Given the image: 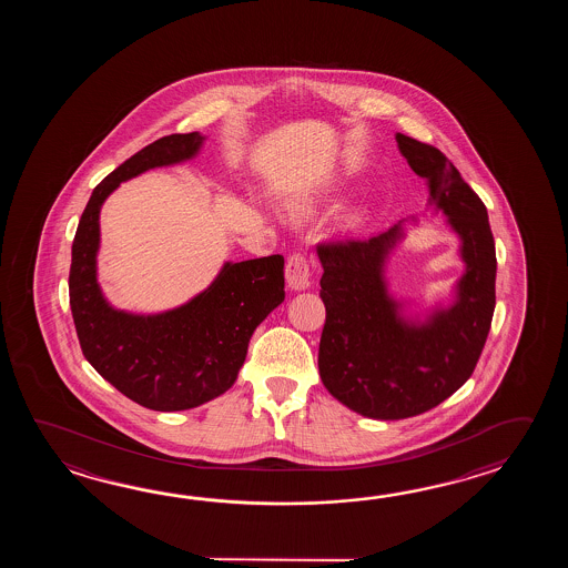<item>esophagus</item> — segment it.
Segmentation results:
<instances>
[{"mask_svg": "<svg viewBox=\"0 0 568 568\" xmlns=\"http://www.w3.org/2000/svg\"><path fill=\"white\" fill-rule=\"evenodd\" d=\"M286 284L290 290H306L311 286V267L306 257L301 254H294L286 264Z\"/></svg>", "mask_w": 568, "mask_h": 568, "instance_id": "esophagus-1", "label": "esophagus"}]
</instances>
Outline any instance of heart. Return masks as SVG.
<instances>
[{"label": "heart", "mask_w": 568, "mask_h": 568, "mask_svg": "<svg viewBox=\"0 0 568 568\" xmlns=\"http://www.w3.org/2000/svg\"><path fill=\"white\" fill-rule=\"evenodd\" d=\"M338 203L341 201V194L338 193H328L326 196H313V199H304V201H298L296 203V211H313L314 206L321 205V203Z\"/></svg>", "instance_id": "obj_1"}]
</instances>
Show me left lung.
<instances>
[{
	"instance_id": "1",
	"label": "left lung",
	"mask_w": 568,
	"mask_h": 568,
	"mask_svg": "<svg viewBox=\"0 0 568 568\" xmlns=\"http://www.w3.org/2000/svg\"><path fill=\"white\" fill-rule=\"evenodd\" d=\"M402 156L428 181L433 213L459 240L460 278L424 311L389 290L387 264L420 219L365 240L318 245L326 321L318 372L328 394L374 420H402L453 396L481 355L495 311V243L487 209L433 145L396 133Z\"/></svg>"
}]
</instances>
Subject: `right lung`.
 <instances>
[{"mask_svg": "<svg viewBox=\"0 0 568 568\" xmlns=\"http://www.w3.org/2000/svg\"><path fill=\"white\" fill-rule=\"evenodd\" d=\"M206 135L172 133L145 145L99 182L79 221L69 294L81 349L97 374L135 404L191 410L225 394L242 369L255 326L284 302V257L225 262L191 301L152 314L115 308L97 278L99 215L121 182L201 154Z\"/></svg>", "mask_w": 568, "mask_h": 568, "instance_id": "1", "label": "right lung"}]
</instances>
